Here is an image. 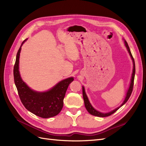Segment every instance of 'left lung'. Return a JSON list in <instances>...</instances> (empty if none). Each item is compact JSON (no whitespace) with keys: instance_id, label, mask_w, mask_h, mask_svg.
<instances>
[{"instance_id":"obj_1","label":"left lung","mask_w":146,"mask_h":146,"mask_svg":"<svg viewBox=\"0 0 146 146\" xmlns=\"http://www.w3.org/2000/svg\"><path fill=\"white\" fill-rule=\"evenodd\" d=\"M125 42V47H127V49L128 50V52H129V54L131 56V60L132 61H133V73H132V76H131V82H130V86H129V90H128V91L127 92V94H126V97L125 98V100L124 101H123V102L122 103V104L120 106V107L116 108L115 110H113V111H110L109 113H101V112H99L98 111H97L96 110H95L93 107H92V106L91 105V104H90L89 100H88V97L85 93V88H84V87L83 86L82 87V91H83V100H84V103H85V108L87 110V111L89 112L91 114H92V115H94V116H98V117H107V116H109L110 115H111L112 114H113L114 113H115L117 110L121 107L123 105H124L127 100H129V99L130 98V97L131 94V92L132 91H133V84H134V79H135V60H134V58L133 56H132L131 55V53L130 52V48H129V45H128V44L127 42L126 41H124Z\"/></svg>"}]
</instances>
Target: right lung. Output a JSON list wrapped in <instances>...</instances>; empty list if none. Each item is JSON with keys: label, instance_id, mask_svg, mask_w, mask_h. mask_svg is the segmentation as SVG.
<instances>
[{"label": "right lung", "instance_id": "right-lung-1", "mask_svg": "<svg viewBox=\"0 0 146 146\" xmlns=\"http://www.w3.org/2000/svg\"><path fill=\"white\" fill-rule=\"evenodd\" d=\"M27 39L21 44L17 51L13 69L14 80L17 92L25 108L35 115L42 118H48L56 116L62 110L63 99L69 84L74 80L73 77L61 81L49 91L36 92L31 90L23 81L19 71V60L23 46Z\"/></svg>", "mask_w": 146, "mask_h": 146}]
</instances>
